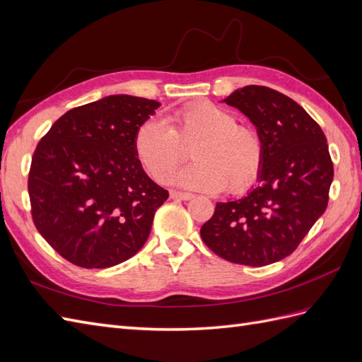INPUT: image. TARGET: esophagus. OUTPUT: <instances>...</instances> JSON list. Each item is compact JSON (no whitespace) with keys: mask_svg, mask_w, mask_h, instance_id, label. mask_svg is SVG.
Returning a JSON list of instances; mask_svg holds the SVG:
<instances>
[{"mask_svg":"<svg viewBox=\"0 0 362 362\" xmlns=\"http://www.w3.org/2000/svg\"><path fill=\"white\" fill-rule=\"evenodd\" d=\"M170 197L173 200H191V199H194L192 194H189V192H179V191H171L170 192Z\"/></svg>","mask_w":362,"mask_h":362,"instance_id":"esophagus-1","label":"esophagus"}]
</instances>
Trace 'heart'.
Returning <instances> with one entry per match:
<instances>
[{
	"mask_svg": "<svg viewBox=\"0 0 362 362\" xmlns=\"http://www.w3.org/2000/svg\"><path fill=\"white\" fill-rule=\"evenodd\" d=\"M148 119L133 139L137 160L157 182H168L192 148L196 163L179 173L180 187L203 192L240 194L251 188L263 166V144L252 128L211 102H197L166 116Z\"/></svg>",
	"mask_w": 362,
	"mask_h": 362,
	"instance_id": "obj_1",
	"label": "heart"
}]
</instances>
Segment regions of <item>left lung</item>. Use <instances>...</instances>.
<instances>
[{
    "mask_svg": "<svg viewBox=\"0 0 362 362\" xmlns=\"http://www.w3.org/2000/svg\"><path fill=\"white\" fill-rule=\"evenodd\" d=\"M223 102L257 127L263 144L258 187L217 203L200 229L212 252L230 263L266 266L291 255L327 208L333 163L321 127L301 105L263 86L235 90Z\"/></svg>",
    "mask_w": 362,
    "mask_h": 362,
    "instance_id": "8db88e82",
    "label": "left lung"
}]
</instances>
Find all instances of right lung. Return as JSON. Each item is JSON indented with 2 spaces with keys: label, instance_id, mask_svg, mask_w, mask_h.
<instances>
[{
  "label": "right lung",
  "instance_id": "obj_1",
  "mask_svg": "<svg viewBox=\"0 0 362 362\" xmlns=\"http://www.w3.org/2000/svg\"><path fill=\"white\" fill-rule=\"evenodd\" d=\"M159 102L113 95L67 111L32 157L36 229L67 262L105 269L141 251L168 191L137 160L136 129Z\"/></svg>",
  "mask_w": 362,
  "mask_h": 362
}]
</instances>
